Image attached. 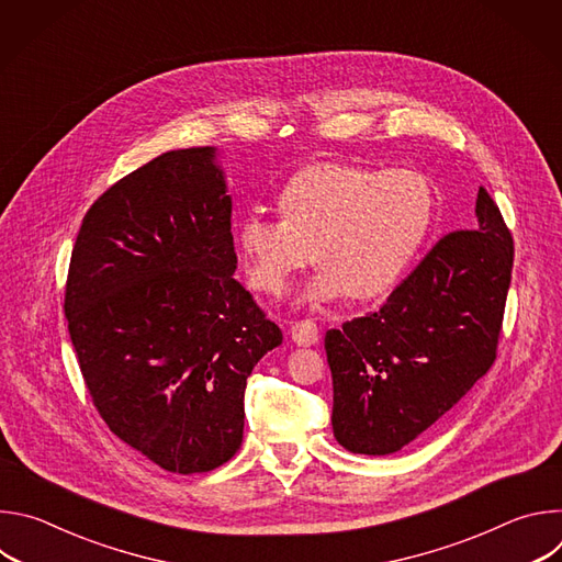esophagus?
<instances>
[{
    "mask_svg": "<svg viewBox=\"0 0 562 562\" xmlns=\"http://www.w3.org/2000/svg\"><path fill=\"white\" fill-rule=\"evenodd\" d=\"M291 338L297 347H311L317 342L319 338V331H317V325L313 323V319H302V323H295L291 327Z\"/></svg>",
    "mask_w": 562,
    "mask_h": 562,
    "instance_id": "1",
    "label": "esophagus"
}]
</instances>
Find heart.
Returning <instances> with one entry per match:
<instances>
[{
	"label": "heart",
	"mask_w": 562,
	"mask_h": 562,
	"mask_svg": "<svg viewBox=\"0 0 562 562\" xmlns=\"http://www.w3.org/2000/svg\"><path fill=\"white\" fill-rule=\"evenodd\" d=\"M280 220L249 213L235 228V251L254 289L282 295L295 271L323 265L306 300L389 291L423 247L434 217L429 180L414 169L375 171L327 162L295 173L278 195Z\"/></svg>",
	"instance_id": "1"
}]
</instances>
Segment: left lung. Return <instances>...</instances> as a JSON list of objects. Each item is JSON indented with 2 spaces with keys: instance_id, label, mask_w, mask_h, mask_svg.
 I'll return each instance as SVG.
<instances>
[{
  "instance_id": "left-lung-1",
  "label": "left lung",
  "mask_w": 562,
  "mask_h": 562,
  "mask_svg": "<svg viewBox=\"0 0 562 562\" xmlns=\"http://www.w3.org/2000/svg\"><path fill=\"white\" fill-rule=\"evenodd\" d=\"M380 311L325 336L334 436L351 453H395L440 420L496 360L514 239L485 189Z\"/></svg>"
}]
</instances>
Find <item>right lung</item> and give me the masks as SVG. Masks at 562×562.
Listing matches in <instances>:
<instances>
[{"label": "right lung", "mask_w": 562, "mask_h": 562, "mask_svg": "<svg viewBox=\"0 0 562 562\" xmlns=\"http://www.w3.org/2000/svg\"><path fill=\"white\" fill-rule=\"evenodd\" d=\"M217 155L169 150L115 182L85 215L66 280L68 334L100 416L173 473L235 456L247 378L282 345L233 278Z\"/></svg>", "instance_id": "add662e5"}]
</instances>
